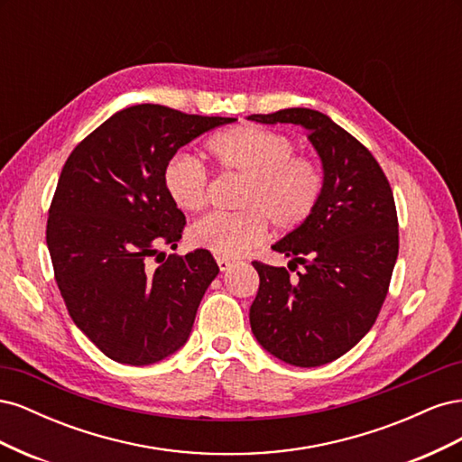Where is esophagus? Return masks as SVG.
Wrapping results in <instances>:
<instances>
[{
  "mask_svg": "<svg viewBox=\"0 0 462 462\" xmlns=\"http://www.w3.org/2000/svg\"><path fill=\"white\" fill-rule=\"evenodd\" d=\"M217 265H219L221 272H227V270L233 268V260H229V258H217Z\"/></svg>",
  "mask_w": 462,
  "mask_h": 462,
  "instance_id": "obj_1",
  "label": "esophagus"
}]
</instances>
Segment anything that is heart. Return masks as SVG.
<instances>
[{
    "instance_id": "b5f03b06",
    "label": "heart",
    "mask_w": 462,
    "mask_h": 462,
    "mask_svg": "<svg viewBox=\"0 0 462 462\" xmlns=\"http://www.w3.org/2000/svg\"><path fill=\"white\" fill-rule=\"evenodd\" d=\"M209 156L221 171L246 179L239 214H209L189 229V243L219 258H236L268 233V221L291 233L312 217L324 192V171L310 156H297L291 136L243 125L216 134ZM209 177L202 162L177 153L163 170V187L183 212H200L208 204Z\"/></svg>"
}]
</instances>
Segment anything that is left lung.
Masks as SVG:
<instances>
[{"label":"left lung","mask_w":462,"mask_h":462,"mask_svg":"<svg viewBox=\"0 0 462 462\" xmlns=\"http://www.w3.org/2000/svg\"><path fill=\"white\" fill-rule=\"evenodd\" d=\"M258 123L309 131L324 167V192L312 217L272 248L289 269L253 262L260 275L250 328L265 351L312 368L343 356L374 326L399 254L393 190L370 150L316 109L289 107Z\"/></svg>","instance_id":"obj_1"}]
</instances>
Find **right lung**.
I'll list each match as a JSON object with an SVG mask.
<instances>
[{
	"mask_svg": "<svg viewBox=\"0 0 462 462\" xmlns=\"http://www.w3.org/2000/svg\"><path fill=\"white\" fill-rule=\"evenodd\" d=\"M233 121L138 104L67 158L46 243L69 316L111 360L146 366L187 343L219 268L202 248L160 253L177 246L187 223L167 197L163 170L180 146Z\"/></svg>",
	"mask_w": 462,
	"mask_h": 462,
	"instance_id": "1",
	"label": "right lung"
}]
</instances>
